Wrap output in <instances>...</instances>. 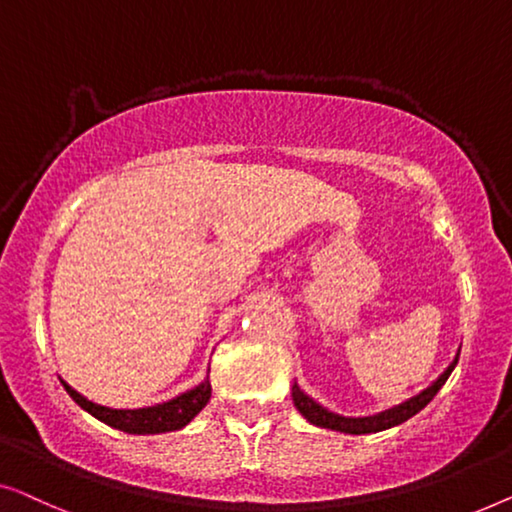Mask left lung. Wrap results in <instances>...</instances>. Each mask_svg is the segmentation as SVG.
I'll list each match as a JSON object with an SVG mask.
<instances>
[{"mask_svg":"<svg viewBox=\"0 0 512 512\" xmlns=\"http://www.w3.org/2000/svg\"><path fill=\"white\" fill-rule=\"evenodd\" d=\"M457 359H459V350H457L455 359H452V362L448 364V369H445L441 376H438L429 387H424V390L420 394H415V397H410L406 401L397 403V406L380 410V413H376V415L348 417V415L334 413V410L325 408V406H322V403H318L313 397H308V394L297 385V380H294L292 387H290L292 403H294V408H297L299 413L304 415L308 422L315 424V427L331 429V431H341V434H350V436L376 434V431H385V429L397 427V424L406 422L413 415L420 413V410L427 406L431 399L436 397V392L445 385V380L450 378V373L455 371Z\"/></svg>","mask_w":512,"mask_h":512,"instance_id":"left-lung-1","label":"left lung"}]
</instances>
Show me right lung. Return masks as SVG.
<instances>
[{"mask_svg":"<svg viewBox=\"0 0 512 512\" xmlns=\"http://www.w3.org/2000/svg\"><path fill=\"white\" fill-rule=\"evenodd\" d=\"M60 383L64 385V390H67L69 397L74 399L83 410H88L92 417H97L99 422L109 424L113 429L125 431V434H139V436L167 434V431L183 429L185 424H190L194 417L201 413V408L211 401V380H208V376L201 380L197 387H192V390L181 392L174 399L155 403V406H146V408L102 406V403L85 399L81 392H76L74 387L64 383L62 378Z\"/></svg>","mask_w":512,"mask_h":512,"instance_id":"add662e5","label":"right lung"}]
</instances>
